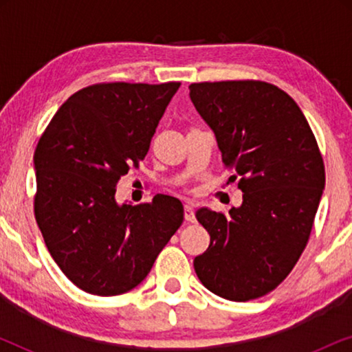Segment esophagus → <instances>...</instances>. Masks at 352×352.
<instances>
[{
  "mask_svg": "<svg viewBox=\"0 0 352 352\" xmlns=\"http://www.w3.org/2000/svg\"><path fill=\"white\" fill-rule=\"evenodd\" d=\"M184 219L187 223H194L195 221V213H194V205L186 204L184 205Z\"/></svg>",
  "mask_w": 352,
  "mask_h": 352,
  "instance_id": "34e87169",
  "label": "esophagus"
}]
</instances>
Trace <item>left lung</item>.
I'll return each mask as SVG.
<instances>
[{"mask_svg": "<svg viewBox=\"0 0 352 352\" xmlns=\"http://www.w3.org/2000/svg\"><path fill=\"white\" fill-rule=\"evenodd\" d=\"M189 89L243 192L229 214L195 213L210 234L195 272L214 295L254 300L280 285L306 248L325 187L324 160L301 109L277 86L239 80Z\"/></svg>", "mask_w": 352, "mask_h": 352, "instance_id": "obj_1", "label": "left lung"}]
</instances>
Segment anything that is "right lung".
<instances>
[{
    "instance_id": "add662e5",
    "label": "right lung",
    "mask_w": 352,
    "mask_h": 352,
    "mask_svg": "<svg viewBox=\"0 0 352 352\" xmlns=\"http://www.w3.org/2000/svg\"><path fill=\"white\" fill-rule=\"evenodd\" d=\"M181 83H99L72 94L38 141L35 218L60 271L86 293L138 287L184 219L175 197L115 200L120 177L147 155Z\"/></svg>"
}]
</instances>
